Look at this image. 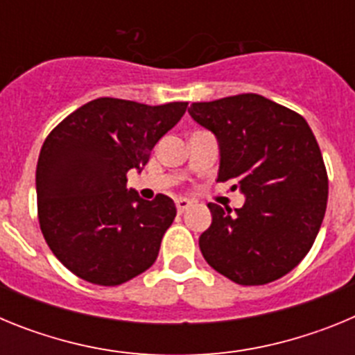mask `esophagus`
Instances as JSON below:
<instances>
[{
    "mask_svg": "<svg viewBox=\"0 0 355 355\" xmlns=\"http://www.w3.org/2000/svg\"><path fill=\"white\" fill-rule=\"evenodd\" d=\"M190 206H192V202H190L188 199H184V197H178V199H175V208H178V211L180 213L187 211Z\"/></svg>",
    "mask_w": 355,
    "mask_h": 355,
    "instance_id": "esophagus-1",
    "label": "esophagus"
}]
</instances>
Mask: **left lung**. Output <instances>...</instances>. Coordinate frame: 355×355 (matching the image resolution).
Masks as SVG:
<instances>
[{
  "label": "left lung",
  "mask_w": 355,
  "mask_h": 355,
  "mask_svg": "<svg viewBox=\"0 0 355 355\" xmlns=\"http://www.w3.org/2000/svg\"><path fill=\"white\" fill-rule=\"evenodd\" d=\"M220 147L218 180H234L245 205L231 213L209 202L211 225L199 238L209 266L241 286L283 277L315 243L329 180L306 119L258 96L238 94L188 108Z\"/></svg>",
  "instance_id": "left-lung-1"
}]
</instances>
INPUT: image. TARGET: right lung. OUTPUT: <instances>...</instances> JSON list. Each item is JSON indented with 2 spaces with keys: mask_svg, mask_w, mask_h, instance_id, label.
<instances>
[{
  "mask_svg": "<svg viewBox=\"0 0 355 355\" xmlns=\"http://www.w3.org/2000/svg\"><path fill=\"white\" fill-rule=\"evenodd\" d=\"M188 103L149 106L99 97L48 135L37 162V211L44 240L74 275L117 286L156 261L175 216L171 197L140 199L128 171L180 122Z\"/></svg>",
  "mask_w": 355,
  "mask_h": 355,
  "instance_id": "1",
  "label": "right lung"
}]
</instances>
